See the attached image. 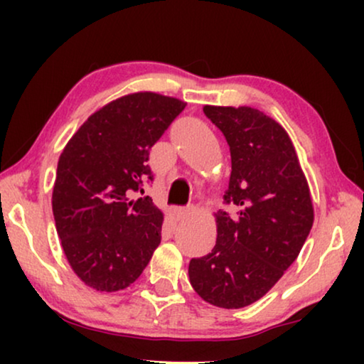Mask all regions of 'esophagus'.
Segmentation results:
<instances>
[{
    "mask_svg": "<svg viewBox=\"0 0 364 364\" xmlns=\"http://www.w3.org/2000/svg\"><path fill=\"white\" fill-rule=\"evenodd\" d=\"M173 181H181V182H183V183H188V181L183 176H181V173H177V172H171L167 176V183H171V182H173Z\"/></svg>",
    "mask_w": 364,
    "mask_h": 364,
    "instance_id": "34e87169",
    "label": "esophagus"
}]
</instances>
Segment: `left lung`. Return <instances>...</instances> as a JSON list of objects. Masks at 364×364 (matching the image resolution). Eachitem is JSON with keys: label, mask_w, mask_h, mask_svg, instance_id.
Wrapping results in <instances>:
<instances>
[{"label": "left lung", "mask_w": 364, "mask_h": 364, "mask_svg": "<svg viewBox=\"0 0 364 364\" xmlns=\"http://www.w3.org/2000/svg\"><path fill=\"white\" fill-rule=\"evenodd\" d=\"M186 104L137 92L94 112L59 157L53 213L74 273L97 291L141 277L161 243L164 213L144 192L149 149Z\"/></svg>", "instance_id": "1"}]
</instances>
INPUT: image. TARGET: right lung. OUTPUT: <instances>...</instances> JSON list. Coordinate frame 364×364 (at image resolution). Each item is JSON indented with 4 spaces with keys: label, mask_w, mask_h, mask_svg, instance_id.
<instances>
[{
    "label": "right lung",
    "mask_w": 364,
    "mask_h": 364,
    "mask_svg": "<svg viewBox=\"0 0 364 364\" xmlns=\"http://www.w3.org/2000/svg\"><path fill=\"white\" fill-rule=\"evenodd\" d=\"M212 122L230 146L232 173L217 242L192 258L188 278L220 308L260 300L296 260L313 225L306 178L283 129L252 107H218Z\"/></svg>",
    "instance_id": "obj_1"
}]
</instances>
